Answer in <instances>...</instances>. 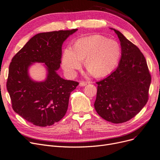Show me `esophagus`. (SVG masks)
Returning <instances> with one entry per match:
<instances>
[{
    "mask_svg": "<svg viewBox=\"0 0 160 160\" xmlns=\"http://www.w3.org/2000/svg\"><path fill=\"white\" fill-rule=\"evenodd\" d=\"M87 82H84V81H81L79 82V86L81 87H85V85H87Z\"/></svg>",
    "mask_w": 160,
    "mask_h": 160,
    "instance_id": "obj_1",
    "label": "esophagus"
}]
</instances>
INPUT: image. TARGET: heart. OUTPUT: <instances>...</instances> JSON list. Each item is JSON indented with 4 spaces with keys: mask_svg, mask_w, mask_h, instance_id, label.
I'll return each mask as SVG.
<instances>
[{
    "mask_svg": "<svg viewBox=\"0 0 160 160\" xmlns=\"http://www.w3.org/2000/svg\"><path fill=\"white\" fill-rule=\"evenodd\" d=\"M120 54V46L114 40L99 35L82 38L75 43L73 49H65L62 65L66 75L73 77L85 59V66L89 73L101 78L114 70Z\"/></svg>",
    "mask_w": 160,
    "mask_h": 160,
    "instance_id": "obj_1",
    "label": "heart"
}]
</instances>
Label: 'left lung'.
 <instances>
[{
	"label": "left lung",
	"instance_id": "left-lung-1",
	"mask_svg": "<svg viewBox=\"0 0 160 160\" xmlns=\"http://www.w3.org/2000/svg\"><path fill=\"white\" fill-rule=\"evenodd\" d=\"M121 46L118 68L97 82L94 104L101 117L115 124L132 118L148 102L151 76L144 55L118 30L113 28Z\"/></svg>",
	"mask_w": 160,
	"mask_h": 160
}]
</instances>
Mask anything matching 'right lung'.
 I'll return each instance as SVG.
<instances>
[{"mask_svg": "<svg viewBox=\"0 0 160 160\" xmlns=\"http://www.w3.org/2000/svg\"><path fill=\"white\" fill-rule=\"evenodd\" d=\"M78 29L40 33L33 36L12 59L7 83L12 108L36 126L53 125L67 112L71 92L79 85L65 80L57 71L62 63V45ZM43 63L47 78L37 82L31 78L29 68Z\"/></svg>", "mask_w": 160, "mask_h": 160, "instance_id": "right-lung-1", "label": "right lung"}]
</instances>
